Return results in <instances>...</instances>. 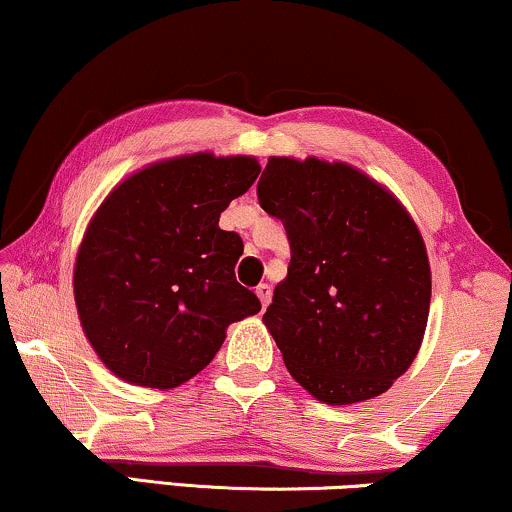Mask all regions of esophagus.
I'll return each mask as SVG.
<instances>
[{
	"label": "esophagus",
	"mask_w": 512,
	"mask_h": 512,
	"mask_svg": "<svg viewBox=\"0 0 512 512\" xmlns=\"http://www.w3.org/2000/svg\"><path fill=\"white\" fill-rule=\"evenodd\" d=\"M255 293H257V297H260L262 307H269V302H271V286H269V283H260Z\"/></svg>",
	"instance_id": "obj_1"
}]
</instances>
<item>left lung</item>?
Instances as JSON below:
<instances>
[{"label": "left lung", "mask_w": 512, "mask_h": 512, "mask_svg": "<svg viewBox=\"0 0 512 512\" xmlns=\"http://www.w3.org/2000/svg\"><path fill=\"white\" fill-rule=\"evenodd\" d=\"M257 198L286 226L288 276L262 316L288 373L328 406L380 397L423 345L425 241L387 186L340 160L271 155Z\"/></svg>", "instance_id": "8db88e82"}]
</instances>
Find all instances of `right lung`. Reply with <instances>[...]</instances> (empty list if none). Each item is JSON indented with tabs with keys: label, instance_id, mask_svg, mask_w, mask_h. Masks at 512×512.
Segmentation results:
<instances>
[{
	"label": "right lung",
	"instance_id": "right-lung-1",
	"mask_svg": "<svg viewBox=\"0 0 512 512\" xmlns=\"http://www.w3.org/2000/svg\"><path fill=\"white\" fill-rule=\"evenodd\" d=\"M252 155L208 151L141 167L89 219L73 269L84 338L129 385L172 390L215 359L226 328L262 309L219 215L255 184Z\"/></svg>",
	"mask_w": 512,
	"mask_h": 512
}]
</instances>
